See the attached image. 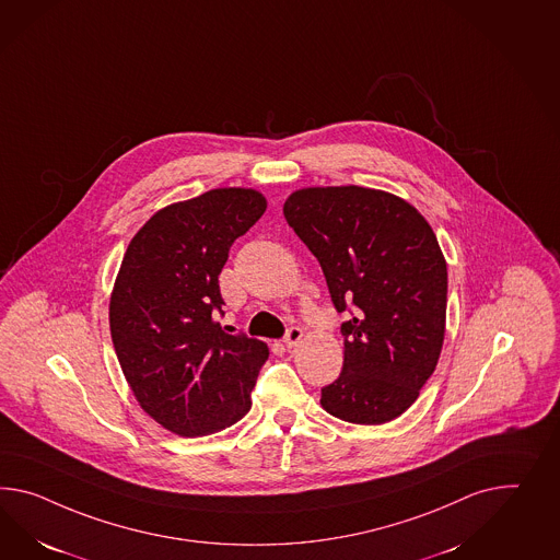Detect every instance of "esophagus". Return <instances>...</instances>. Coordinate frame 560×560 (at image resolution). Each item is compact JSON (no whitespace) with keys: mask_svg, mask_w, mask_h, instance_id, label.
<instances>
[{"mask_svg":"<svg viewBox=\"0 0 560 560\" xmlns=\"http://www.w3.org/2000/svg\"><path fill=\"white\" fill-rule=\"evenodd\" d=\"M302 341V329L301 327H296V325H292L290 329L287 330V337H284V345H287L288 349H292V347H296V345Z\"/></svg>","mask_w":560,"mask_h":560,"instance_id":"obj_1","label":"esophagus"}]
</instances>
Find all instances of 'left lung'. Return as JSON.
Segmentation results:
<instances>
[{
    "label": "left lung",
    "mask_w": 560,
    "mask_h": 560,
    "mask_svg": "<svg viewBox=\"0 0 560 560\" xmlns=\"http://www.w3.org/2000/svg\"><path fill=\"white\" fill-rule=\"evenodd\" d=\"M288 225L318 259L341 325L343 372L320 389L329 415L384 424L415 404L443 349L446 261L410 202L363 187L301 188Z\"/></svg>",
    "instance_id": "obj_1"
}]
</instances>
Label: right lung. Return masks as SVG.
Wrapping results in <instances>:
<instances>
[{
    "label": "right lung",
    "instance_id": "obj_1",
    "mask_svg": "<svg viewBox=\"0 0 560 560\" xmlns=\"http://www.w3.org/2000/svg\"><path fill=\"white\" fill-rule=\"evenodd\" d=\"M266 211L254 188H213L174 202L129 242L109 302L129 387L166 431L205 436L242 420L268 345L221 329L219 273Z\"/></svg>",
    "mask_w": 560,
    "mask_h": 560
}]
</instances>
